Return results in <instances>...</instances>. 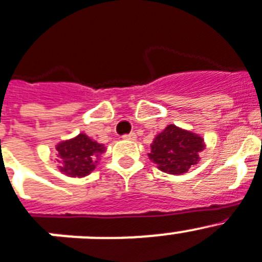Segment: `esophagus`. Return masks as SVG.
<instances>
[{"label": "esophagus", "mask_w": 262, "mask_h": 262, "mask_svg": "<svg viewBox=\"0 0 262 262\" xmlns=\"http://www.w3.org/2000/svg\"><path fill=\"white\" fill-rule=\"evenodd\" d=\"M122 138H124V140H127V141H135L136 138H137V136H136V133H129V135L122 136Z\"/></svg>", "instance_id": "esophagus-1"}]
</instances>
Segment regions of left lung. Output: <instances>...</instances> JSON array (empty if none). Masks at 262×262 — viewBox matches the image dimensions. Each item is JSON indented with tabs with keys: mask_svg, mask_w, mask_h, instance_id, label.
Returning a JSON list of instances; mask_svg holds the SVG:
<instances>
[{
	"mask_svg": "<svg viewBox=\"0 0 262 262\" xmlns=\"http://www.w3.org/2000/svg\"><path fill=\"white\" fill-rule=\"evenodd\" d=\"M205 146L201 136L170 124L156 136L148 156L161 172L180 176L200 161Z\"/></svg>",
	"mask_w": 262,
	"mask_h": 262,
	"instance_id": "1",
	"label": "left lung"
}]
</instances>
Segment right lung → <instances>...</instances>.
<instances>
[{
	"mask_svg": "<svg viewBox=\"0 0 262 262\" xmlns=\"http://www.w3.org/2000/svg\"><path fill=\"white\" fill-rule=\"evenodd\" d=\"M58 169L69 177H85L93 172L101 155L106 151L104 144L94 141L85 133L56 145Z\"/></svg>",
	"mask_w": 262,
	"mask_h": 262,
	"instance_id": "1",
	"label": "right lung"
}]
</instances>
